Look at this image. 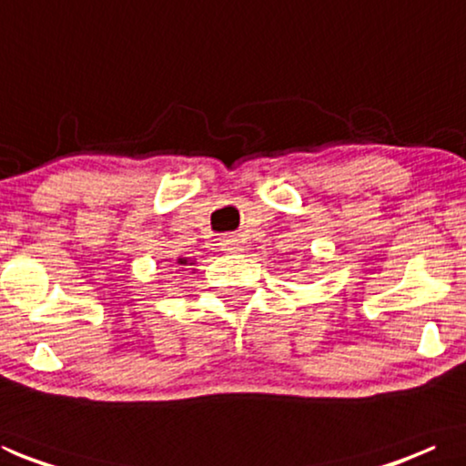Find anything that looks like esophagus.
Segmentation results:
<instances>
[{
  "instance_id": "1",
  "label": "esophagus",
  "mask_w": 466,
  "mask_h": 466,
  "mask_svg": "<svg viewBox=\"0 0 466 466\" xmlns=\"http://www.w3.org/2000/svg\"><path fill=\"white\" fill-rule=\"evenodd\" d=\"M219 248L224 253H240L245 251V245L238 238H232V236H226V238L219 240Z\"/></svg>"
}]
</instances>
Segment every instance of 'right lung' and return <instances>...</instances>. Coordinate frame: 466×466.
Segmentation results:
<instances>
[{
    "label": "right lung",
    "instance_id": "1",
    "mask_svg": "<svg viewBox=\"0 0 466 466\" xmlns=\"http://www.w3.org/2000/svg\"><path fill=\"white\" fill-rule=\"evenodd\" d=\"M177 266H194V259H190V257H177Z\"/></svg>",
    "mask_w": 466,
    "mask_h": 466
}]
</instances>
